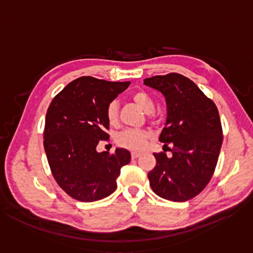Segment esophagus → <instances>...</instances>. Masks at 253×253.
I'll return each mask as SVG.
<instances>
[{
  "label": "esophagus",
  "instance_id": "obj_1",
  "mask_svg": "<svg viewBox=\"0 0 253 253\" xmlns=\"http://www.w3.org/2000/svg\"><path fill=\"white\" fill-rule=\"evenodd\" d=\"M139 156H140L139 153H136V152H132L131 153V158H137V157H139Z\"/></svg>",
  "mask_w": 253,
  "mask_h": 253
}]
</instances>
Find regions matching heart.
Returning a JSON list of instances; mask_svg holds the SVG:
<instances>
[{
	"instance_id": "heart-1",
	"label": "heart",
	"mask_w": 253,
	"mask_h": 253,
	"mask_svg": "<svg viewBox=\"0 0 253 253\" xmlns=\"http://www.w3.org/2000/svg\"><path fill=\"white\" fill-rule=\"evenodd\" d=\"M131 99L144 113L151 114L155 109V104H154L153 98L146 91H135L131 95ZM106 115L110 125H115L118 122V102L116 100L111 101L107 106ZM149 138H151V132L147 130L126 129L117 136L116 140L119 146L124 148L130 149V151H142L146 146V143Z\"/></svg>"
}]
</instances>
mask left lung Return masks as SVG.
Returning a JSON list of instances; mask_svg holds the SVG:
<instances>
[{
    "label": "left lung",
    "mask_w": 253,
    "mask_h": 253,
    "mask_svg": "<svg viewBox=\"0 0 253 253\" xmlns=\"http://www.w3.org/2000/svg\"><path fill=\"white\" fill-rule=\"evenodd\" d=\"M144 84L165 97V126L160 142L172 144V156L154 153L156 165L148 173L151 187L161 198L183 202L204 190L215 169L222 146V127L214 102L193 81L178 74L155 76Z\"/></svg>",
    "instance_id": "8db88e82"
}]
</instances>
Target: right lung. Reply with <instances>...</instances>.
Segmentation results:
<instances>
[{"label": "right lung", "mask_w": 253, "mask_h": 253, "mask_svg": "<svg viewBox=\"0 0 253 253\" xmlns=\"http://www.w3.org/2000/svg\"><path fill=\"white\" fill-rule=\"evenodd\" d=\"M130 81L114 83L80 77L53 98L45 116L44 151L59 186L80 202H93L114 193L121 169L130 153L97 152L100 140L109 138L106 110Z\"/></svg>", "instance_id": "1"}]
</instances>
